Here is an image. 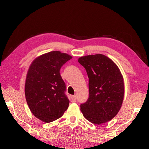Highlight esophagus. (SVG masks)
Listing matches in <instances>:
<instances>
[{
	"label": "esophagus",
	"mask_w": 149,
	"mask_h": 149,
	"mask_svg": "<svg viewBox=\"0 0 149 149\" xmlns=\"http://www.w3.org/2000/svg\"><path fill=\"white\" fill-rule=\"evenodd\" d=\"M71 100H72L73 102H76L77 100V97L76 95H72L71 96Z\"/></svg>",
	"instance_id": "obj_1"
}]
</instances>
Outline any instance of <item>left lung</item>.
<instances>
[{"mask_svg":"<svg viewBox=\"0 0 149 149\" xmlns=\"http://www.w3.org/2000/svg\"><path fill=\"white\" fill-rule=\"evenodd\" d=\"M78 62L89 78V98L81 104V111L85 119L95 125L110 121L119 113L125 92L119 67L100 54L80 57Z\"/></svg>","mask_w":149,"mask_h":149,"instance_id":"1","label":"left lung"}]
</instances>
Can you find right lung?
Listing matches in <instances>:
<instances>
[{"mask_svg":"<svg viewBox=\"0 0 149 149\" xmlns=\"http://www.w3.org/2000/svg\"><path fill=\"white\" fill-rule=\"evenodd\" d=\"M72 57L60 51L38 56L28 68L25 81V96L34 117L45 123L60 118L68 108L61 67Z\"/></svg>","mask_w":149,"mask_h":149,"instance_id":"obj_1","label":"right lung"}]
</instances>
